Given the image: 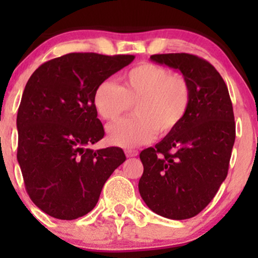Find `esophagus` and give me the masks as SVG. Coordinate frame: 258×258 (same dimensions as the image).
Instances as JSON below:
<instances>
[{"instance_id":"obj_1","label":"esophagus","mask_w":258,"mask_h":258,"mask_svg":"<svg viewBox=\"0 0 258 258\" xmlns=\"http://www.w3.org/2000/svg\"><path fill=\"white\" fill-rule=\"evenodd\" d=\"M125 154H126L127 158H133V156L138 155V152H137V150H133V149H126Z\"/></svg>"}]
</instances>
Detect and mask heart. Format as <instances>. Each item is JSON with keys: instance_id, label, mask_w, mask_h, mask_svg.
<instances>
[{"instance_id": "heart-1", "label": "heart", "mask_w": 258, "mask_h": 258, "mask_svg": "<svg viewBox=\"0 0 258 258\" xmlns=\"http://www.w3.org/2000/svg\"><path fill=\"white\" fill-rule=\"evenodd\" d=\"M122 85L104 80L93 93V104L102 119L116 121L135 105V117L108 126V141L132 148L159 135L172 132L184 120L191 91L183 74L153 63L133 67L121 76Z\"/></svg>"}]
</instances>
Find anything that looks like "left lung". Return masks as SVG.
<instances>
[{
  "instance_id": "8db88e82",
  "label": "left lung",
  "mask_w": 258,
  "mask_h": 258,
  "mask_svg": "<svg viewBox=\"0 0 258 258\" xmlns=\"http://www.w3.org/2000/svg\"><path fill=\"white\" fill-rule=\"evenodd\" d=\"M150 59L183 74L191 99L180 125L139 154L144 167L139 194L155 214L186 220L209 205L227 177L235 141L232 100L220 73L205 59L188 53Z\"/></svg>"
}]
</instances>
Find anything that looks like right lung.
<instances>
[{
  "label": "right lung",
  "mask_w": 258,
  "mask_h": 258,
  "mask_svg": "<svg viewBox=\"0 0 258 258\" xmlns=\"http://www.w3.org/2000/svg\"><path fill=\"white\" fill-rule=\"evenodd\" d=\"M133 59L69 53L43 63L29 79L17 115V159L29 197L47 215L70 221L88 214L126 160L121 148H90L104 137L93 93Z\"/></svg>",
  "instance_id": "1"
}]
</instances>
